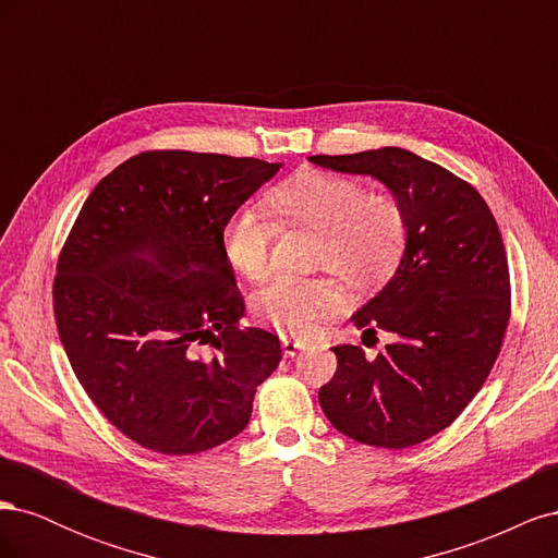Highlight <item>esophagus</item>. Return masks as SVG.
I'll list each match as a JSON object with an SVG mask.
<instances>
[{
  "label": "esophagus",
  "instance_id": "34e87169",
  "mask_svg": "<svg viewBox=\"0 0 558 558\" xmlns=\"http://www.w3.org/2000/svg\"><path fill=\"white\" fill-rule=\"evenodd\" d=\"M307 344L305 342H300V340H291V337H281V349H283V356H289V359H293V356H298V351H302L305 349Z\"/></svg>",
  "mask_w": 558,
  "mask_h": 558
}]
</instances>
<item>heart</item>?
<instances>
[{"label": "heart", "mask_w": 558, "mask_h": 558, "mask_svg": "<svg viewBox=\"0 0 558 558\" xmlns=\"http://www.w3.org/2000/svg\"><path fill=\"white\" fill-rule=\"evenodd\" d=\"M267 207L281 226L318 232L314 265L367 289L396 272L408 244V218L391 195L367 193L356 179L305 170L267 193ZM277 223L260 207L234 214L223 230L228 263L251 281L272 272ZM265 326L305 337L342 307V293L328 277H277L253 300Z\"/></svg>", "instance_id": "1"}]
</instances>
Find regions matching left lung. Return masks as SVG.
<instances>
[{
  "label": "left lung",
  "mask_w": 558,
  "mask_h": 558,
  "mask_svg": "<svg viewBox=\"0 0 558 558\" xmlns=\"http://www.w3.org/2000/svg\"><path fill=\"white\" fill-rule=\"evenodd\" d=\"M332 172L381 181L408 218L402 260L351 316L391 340L375 359L335 347L318 402L330 424L369 447L404 449L445 430L486 381L510 320V269L496 218L472 185L412 150L384 146L312 156Z\"/></svg>",
  "instance_id": "8db88e82"
}]
</instances>
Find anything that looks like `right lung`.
Segmentation results:
<instances>
[{
	"label": "right lung",
	"instance_id": "1",
	"mask_svg": "<svg viewBox=\"0 0 558 558\" xmlns=\"http://www.w3.org/2000/svg\"><path fill=\"white\" fill-rule=\"evenodd\" d=\"M279 167L146 150L81 207L58 260L56 324L76 379L132 442L189 456L246 428L281 344L240 326L223 230Z\"/></svg>",
	"mask_w": 558,
	"mask_h": 558
}]
</instances>
